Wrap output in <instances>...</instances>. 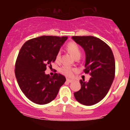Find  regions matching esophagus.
<instances>
[{
	"instance_id": "34e87169",
	"label": "esophagus",
	"mask_w": 130,
	"mask_h": 130,
	"mask_svg": "<svg viewBox=\"0 0 130 130\" xmlns=\"http://www.w3.org/2000/svg\"><path fill=\"white\" fill-rule=\"evenodd\" d=\"M67 81L68 82V83H71V82L73 81V80L70 79H67Z\"/></svg>"
}]
</instances>
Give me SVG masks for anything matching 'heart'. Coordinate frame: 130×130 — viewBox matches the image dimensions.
<instances>
[{
    "label": "heart",
    "instance_id": "b5f03b06",
    "mask_svg": "<svg viewBox=\"0 0 130 130\" xmlns=\"http://www.w3.org/2000/svg\"><path fill=\"white\" fill-rule=\"evenodd\" d=\"M67 50L69 52L70 54L73 56V57L76 58L77 57H80L81 55V51L78 45L74 42H70L67 44ZM61 53L60 51L58 52L56 57V60L57 62H59L60 59ZM76 71V69L73 67L68 66H63L60 68V71L63 75L68 77L72 76L73 73Z\"/></svg>",
    "mask_w": 130,
    "mask_h": 130
}]
</instances>
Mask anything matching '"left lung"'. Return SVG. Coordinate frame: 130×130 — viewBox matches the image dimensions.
I'll list each match as a JSON object with an SVG mask.
<instances>
[{"label": "left lung", "mask_w": 130, "mask_h": 130, "mask_svg": "<svg viewBox=\"0 0 130 130\" xmlns=\"http://www.w3.org/2000/svg\"><path fill=\"white\" fill-rule=\"evenodd\" d=\"M73 40L86 53L85 73H90L89 81L79 80L81 88L74 93L80 104L92 106L103 99L108 93L115 76L114 57L110 47L93 36H73Z\"/></svg>", "instance_id": "obj_1"}]
</instances>
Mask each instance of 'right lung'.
<instances>
[{
  "instance_id": "add662e5",
  "label": "right lung",
  "mask_w": 130,
  "mask_h": 130,
  "mask_svg": "<svg viewBox=\"0 0 130 130\" xmlns=\"http://www.w3.org/2000/svg\"><path fill=\"white\" fill-rule=\"evenodd\" d=\"M67 37L41 36L28 40L19 51L15 65V76L26 97L38 104L55 99L66 78L59 73L45 74L46 66L56 60L57 54Z\"/></svg>"
}]
</instances>
